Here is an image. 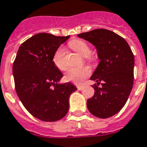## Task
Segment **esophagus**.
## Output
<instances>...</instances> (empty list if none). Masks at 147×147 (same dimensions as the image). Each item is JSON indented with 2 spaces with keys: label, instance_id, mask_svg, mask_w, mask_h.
Masks as SVG:
<instances>
[{
  "label": "esophagus",
  "instance_id": "esophagus-1",
  "mask_svg": "<svg viewBox=\"0 0 147 147\" xmlns=\"http://www.w3.org/2000/svg\"><path fill=\"white\" fill-rule=\"evenodd\" d=\"M83 88H84L83 86H81V85H78L77 86V88H78V90H82V89H83Z\"/></svg>",
  "mask_w": 147,
  "mask_h": 147
}]
</instances>
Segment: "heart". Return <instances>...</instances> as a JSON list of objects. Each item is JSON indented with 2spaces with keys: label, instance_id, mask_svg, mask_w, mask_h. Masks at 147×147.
<instances>
[{
  "label": "heart",
  "instance_id": "b5f03b06",
  "mask_svg": "<svg viewBox=\"0 0 147 147\" xmlns=\"http://www.w3.org/2000/svg\"><path fill=\"white\" fill-rule=\"evenodd\" d=\"M69 46L83 57H89L91 52L90 45L81 39H73L70 40ZM53 63L59 70L64 71L66 69L67 65L65 62V49L63 47H60L56 51L53 57ZM90 73L91 71L88 67L70 68L65 75V78L74 84H81L83 83L86 78L90 76Z\"/></svg>",
  "mask_w": 147,
  "mask_h": 147
}]
</instances>
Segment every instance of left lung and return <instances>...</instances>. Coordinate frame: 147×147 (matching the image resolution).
Listing matches in <instances>:
<instances>
[{
  "mask_svg": "<svg viewBox=\"0 0 147 147\" xmlns=\"http://www.w3.org/2000/svg\"><path fill=\"white\" fill-rule=\"evenodd\" d=\"M78 36L95 46L100 60L90 78L96 84L92 85L94 95L87 101L88 110L97 118H109L123 108L132 90L134 54L127 41L112 31L98 28Z\"/></svg>",
  "mask_w": 147,
  "mask_h": 147,
  "instance_id": "8db88e82",
  "label": "left lung"
}]
</instances>
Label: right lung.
Returning <instances> with one entry per match:
<instances>
[{
    "instance_id": "obj_1",
    "label": "right lung",
    "mask_w": 147,
    "mask_h": 147,
    "mask_svg": "<svg viewBox=\"0 0 147 147\" xmlns=\"http://www.w3.org/2000/svg\"><path fill=\"white\" fill-rule=\"evenodd\" d=\"M69 36L39 33L20 47L13 65L16 94L30 114L44 121L63 119L69 108V96L77 90L67 82L53 63L54 53Z\"/></svg>"
}]
</instances>
